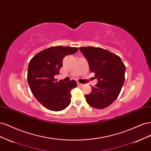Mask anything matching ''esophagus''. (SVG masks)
<instances>
[{
    "instance_id": "obj_1",
    "label": "esophagus",
    "mask_w": 151,
    "mask_h": 151,
    "mask_svg": "<svg viewBox=\"0 0 151 151\" xmlns=\"http://www.w3.org/2000/svg\"><path fill=\"white\" fill-rule=\"evenodd\" d=\"M77 85L79 86H84V84H81V83H79V82H77Z\"/></svg>"
}]
</instances>
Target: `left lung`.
<instances>
[{"instance_id": "left-lung-1", "label": "left lung", "mask_w": 151, "mask_h": 151, "mask_svg": "<svg viewBox=\"0 0 151 151\" xmlns=\"http://www.w3.org/2000/svg\"><path fill=\"white\" fill-rule=\"evenodd\" d=\"M87 59L91 72L95 73L98 83L85 95L91 106L103 109L112 104L119 95L125 81V66L119 56L101 48H79Z\"/></svg>"}]
</instances>
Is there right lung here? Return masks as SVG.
Listing matches in <instances>:
<instances>
[{"label":"right lung","instance_id":"obj_1","mask_svg":"<svg viewBox=\"0 0 151 151\" xmlns=\"http://www.w3.org/2000/svg\"><path fill=\"white\" fill-rule=\"evenodd\" d=\"M77 50L76 47H52L36 54L29 63L27 79L31 93L49 110H63L71 102L70 91L77 87L76 81L57 82L54 76L59 74L63 58Z\"/></svg>","mask_w":151,"mask_h":151}]
</instances>
